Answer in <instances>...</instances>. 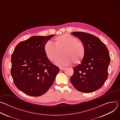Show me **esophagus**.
Instances as JSON below:
<instances>
[{
    "mask_svg": "<svg viewBox=\"0 0 120 120\" xmlns=\"http://www.w3.org/2000/svg\"><path fill=\"white\" fill-rule=\"evenodd\" d=\"M59 69L61 70H64L65 69L64 67H59Z\"/></svg>",
    "mask_w": 120,
    "mask_h": 120,
    "instance_id": "34e87169",
    "label": "esophagus"
}]
</instances>
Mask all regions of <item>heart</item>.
Returning <instances> with one entry per match:
<instances>
[{
  "label": "heart",
  "mask_w": 120,
  "mask_h": 120,
  "mask_svg": "<svg viewBox=\"0 0 120 120\" xmlns=\"http://www.w3.org/2000/svg\"><path fill=\"white\" fill-rule=\"evenodd\" d=\"M55 45L50 41L44 45V51L46 56L51 61H55L62 54V57L56 62V64L65 66L70 64H77L80 63L85 54L84 44L77 38L69 34H64L56 38Z\"/></svg>",
  "instance_id": "b5f03b06"
}]
</instances>
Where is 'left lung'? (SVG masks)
Returning a JSON list of instances; mask_svg holds the SVG:
<instances>
[{
	"instance_id": "8db88e82",
	"label": "left lung",
	"mask_w": 120,
	"mask_h": 120,
	"mask_svg": "<svg viewBox=\"0 0 120 120\" xmlns=\"http://www.w3.org/2000/svg\"><path fill=\"white\" fill-rule=\"evenodd\" d=\"M71 34L84 44L85 54L81 63L73 68L70 81L81 92H93L101 88L107 79L110 62L109 51L103 42L92 34L82 32Z\"/></svg>"
}]
</instances>
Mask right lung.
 Returning <instances> with one entry per match:
<instances>
[{
  "label": "right lung",
  "instance_id": "right-lung-1",
  "mask_svg": "<svg viewBox=\"0 0 120 120\" xmlns=\"http://www.w3.org/2000/svg\"><path fill=\"white\" fill-rule=\"evenodd\" d=\"M55 35L34 36L20 42L11 56V75L19 90L32 96L46 93L59 71L44 51L45 44Z\"/></svg>",
  "mask_w": 120,
  "mask_h": 120
}]
</instances>
